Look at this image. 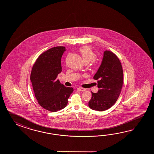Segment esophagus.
I'll list each match as a JSON object with an SVG mask.
<instances>
[{
  "mask_svg": "<svg viewBox=\"0 0 154 154\" xmlns=\"http://www.w3.org/2000/svg\"><path fill=\"white\" fill-rule=\"evenodd\" d=\"M78 90L79 91H84L86 90V89L84 88H78Z\"/></svg>",
  "mask_w": 154,
  "mask_h": 154,
  "instance_id": "esophagus-1",
  "label": "esophagus"
}]
</instances>
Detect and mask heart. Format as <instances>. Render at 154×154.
<instances>
[{"label": "heart", "instance_id": "b5f03b06", "mask_svg": "<svg viewBox=\"0 0 154 154\" xmlns=\"http://www.w3.org/2000/svg\"><path fill=\"white\" fill-rule=\"evenodd\" d=\"M79 52L80 53L83 60L85 62H89L90 61H94L96 57L95 53L92 49L88 46H83L79 49Z\"/></svg>", "mask_w": 154, "mask_h": 154}]
</instances>
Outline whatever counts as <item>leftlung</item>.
I'll use <instances>...</instances> for the list:
<instances>
[{
	"label": "left lung",
	"instance_id": "8db88e82",
	"mask_svg": "<svg viewBox=\"0 0 154 154\" xmlns=\"http://www.w3.org/2000/svg\"><path fill=\"white\" fill-rule=\"evenodd\" d=\"M97 80V93L91 92L88 102L90 108L103 111L111 108L121 94L123 82V72L117 56L109 51H105L101 64L94 76Z\"/></svg>",
	"mask_w": 154,
	"mask_h": 154
}]
</instances>
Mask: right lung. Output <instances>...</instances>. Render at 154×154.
Masks as SVG:
<instances>
[{"instance_id":"obj_1","label":"right lung","mask_w":154,"mask_h":154,"mask_svg":"<svg viewBox=\"0 0 154 154\" xmlns=\"http://www.w3.org/2000/svg\"><path fill=\"white\" fill-rule=\"evenodd\" d=\"M66 48L55 47L38 57L33 66L30 80L39 105L51 112L65 108L74 90L60 84L57 77L62 72L61 58Z\"/></svg>"}]
</instances>
